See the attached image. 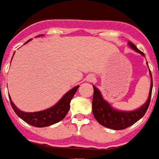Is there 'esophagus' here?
<instances>
[{
    "instance_id": "obj_1",
    "label": "esophagus",
    "mask_w": 159,
    "mask_h": 159,
    "mask_svg": "<svg viewBox=\"0 0 159 159\" xmlns=\"http://www.w3.org/2000/svg\"><path fill=\"white\" fill-rule=\"evenodd\" d=\"M94 80H95V77H94V75H88L87 80L89 81V82H93Z\"/></svg>"
}]
</instances>
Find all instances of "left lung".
Masks as SVG:
<instances>
[{"instance_id":"1","label":"left lung","mask_w":159,"mask_h":159,"mask_svg":"<svg viewBox=\"0 0 159 159\" xmlns=\"http://www.w3.org/2000/svg\"><path fill=\"white\" fill-rule=\"evenodd\" d=\"M128 44L137 53L145 56L144 53L139 50L133 43L128 41ZM150 76H151V85H150V90H149L147 102L141 108L133 111L125 112V111H119L113 109L111 105L102 98L100 91L95 86H93V113L98 123L106 128L111 129L122 130L128 128L140 120L147 111L151 99L152 89H153V79H152L151 72H150Z\"/></svg>"}]
</instances>
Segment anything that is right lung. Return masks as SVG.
<instances>
[{
	"instance_id": "obj_1",
	"label": "right lung",
	"mask_w": 159,
	"mask_h": 159,
	"mask_svg": "<svg viewBox=\"0 0 159 159\" xmlns=\"http://www.w3.org/2000/svg\"><path fill=\"white\" fill-rule=\"evenodd\" d=\"M29 40H27L26 43H27ZM79 87L80 86L78 85L76 87L73 88L68 93H66L61 100L53 107L47 109L45 111H38V112L28 113L21 111L12 102L10 97L9 98H10L12 108L14 109V112L16 113V115L18 117L21 118L23 121H25L30 125L36 127V128H44V127H48V126H50L56 123H58L59 121H61L65 118L70 110V101L76 93Z\"/></svg>"
}]
</instances>
